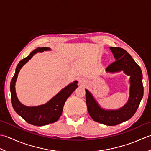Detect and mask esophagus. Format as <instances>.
<instances>
[{
    "label": "esophagus",
    "instance_id": "1",
    "mask_svg": "<svg viewBox=\"0 0 151 151\" xmlns=\"http://www.w3.org/2000/svg\"><path fill=\"white\" fill-rule=\"evenodd\" d=\"M86 81H85L84 80H83V79H81V80H80V83H85Z\"/></svg>",
    "mask_w": 151,
    "mask_h": 151
}]
</instances>
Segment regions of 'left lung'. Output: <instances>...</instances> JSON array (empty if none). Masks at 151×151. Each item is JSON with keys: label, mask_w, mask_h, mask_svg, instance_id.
<instances>
[{"label": "left lung", "mask_w": 151, "mask_h": 151, "mask_svg": "<svg viewBox=\"0 0 151 151\" xmlns=\"http://www.w3.org/2000/svg\"><path fill=\"white\" fill-rule=\"evenodd\" d=\"M110 50L116 60L107 67L106 72L115 73L122 71L130 76L127 102L117 109H104L91 92L85 89L86 103L89 115L94 121L107 126H115L128 121L136 112L143 96V75L140 67L124 49L111 47Z\"/></svg>", "instance_id": "left-lung-1"}]
</instances>
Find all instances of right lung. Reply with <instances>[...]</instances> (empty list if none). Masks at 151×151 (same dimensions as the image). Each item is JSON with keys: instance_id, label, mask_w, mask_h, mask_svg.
I'll use <instances>...</instances> for the list:
<instances>
[{"instance_id": "obj_1", "label": "right lung", "mask_w": 151, "mask_h": 151, "mask_svg": "<svg viewBox=\"0 0 151 151\" xmlns=\"http://www.w3.org/2000/svg\"><path fill=\"white\" fill-rule=\"evenodd\" d=\"M50 47H38L30 53L28 57L21 60L17 64L15 74L10 83L11 101L14 110L24 121L30 124L44 126L58 121L62 115L63 107L67 98L78 88V81H74L63 88L59 93L49 100L47 103L37 106H27L21 102L15 92V83L20 70L24 64L38 53L50 51Z\"/></svg>"}]
</instances>
